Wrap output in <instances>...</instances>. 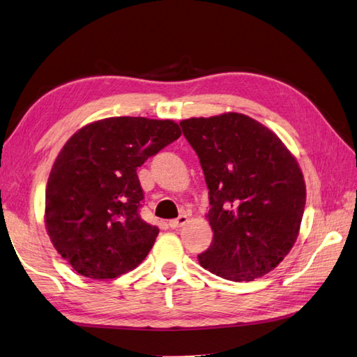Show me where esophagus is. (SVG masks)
<instances>
[{
    "instance_id": "esophagus-1",
    "label": "esophagus",
    "mask_w": 357,
    "mask_h": 357,
    "mask_svg": "<svg viewBox=\"0 0 357 357\" xmlns=\"http://www.w3.org/2000/svg\"><path fill=\"white\" fill-rule=\"evenodd\" d=\"M187 222H188V216H187V214H181V216H179L178 219H173V220L169 222V227L173 228V229H176V228L184 227Z\"/></svg>"
}]
</instances>
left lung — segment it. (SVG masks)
Segmentation results:
<instances>
[{
    "mask_svg": "<svg viewBox=\"0 0 357 357\" xmlns=\"http://www.w3.org/2000/svg\"><path fill=\"white\" fill-rule=\"evenodd\" d=\"M201 161L210 195L213 242L201 266L231 281L266 275L300 234L305 182L295 156L271 129L225 112L181 123Z\"/></svg>",
    "mask_w": 357,
    "mask_h": 357,
    "instance_id": "obj_1",
    "label": "left lung"
}]
</instances>
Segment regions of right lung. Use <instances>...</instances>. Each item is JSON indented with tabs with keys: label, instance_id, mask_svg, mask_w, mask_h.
<instances>
[{
	"label": "right lung",
	"instance_id": "1",
	"mask_svg": "<svg viewBox=\"0 0 357 357\" xmlns=\"http://www.w3.org/2000/svg\"><path fill=\"white\" fill-rule=\"evenodd\" d=\"M179 137L173 120L109 117L79 129L61 149L44 219L56 251L80 275L117 278L146 259L160 229L139 218L137 169Z\"/></svg>",
	"mask_w": 357,
	"mask_h": 357
}]
</instances>
